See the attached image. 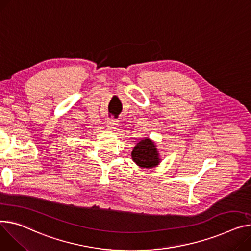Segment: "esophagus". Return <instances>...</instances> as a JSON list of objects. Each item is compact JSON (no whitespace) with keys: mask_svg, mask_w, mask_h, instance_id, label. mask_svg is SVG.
<instances>
[{"mask_svg":"<svg viewBox=\"0 0 251 251\" xmlns=\"http://www.w3.org/2000/svg\"><path fill=\"white\" fill-rule=\"evenodd\" d=\"M107 125H108L110 130H114L117 127V125H118V121L115 120V119H108Z\"/></svg>","mask_w":251,"mask_h":251,"instance_id":"obj_1","label":"esophagus"}]
</instances>
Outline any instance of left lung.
Masks as SVG:
<instances>
[{"mask_svg":"<svg viewBox=\"0 0 251 251\" xmlns=\"http://www.w3.org/2000/svg\"><path fill=\"white\" fill-rule=\"evenodd\" d=\"M131 157L142 169H153L161 162L155 142L148 137L142 138L133 147Z\"/></svg>","mask_w":251,"mask_h":251,"instance_id":"8db88e82","label":"left lung"}]
</instances>
